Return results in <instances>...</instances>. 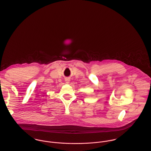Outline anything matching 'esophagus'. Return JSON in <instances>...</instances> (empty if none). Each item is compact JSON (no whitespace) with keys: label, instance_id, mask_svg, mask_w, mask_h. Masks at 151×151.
<instances>
[{"label":"esophagus","instance_id":"esophagus-1","mask_svg":"<svg viewBox=\"0 0 151 151\" xmlns=\"http://www.w3.org/2000/svg\"><path fill=\"white\" fill-rule=\"evenodd\" d=\"M69 81H70V80H69V79H65V81H66L67 83H69Z\"/></svg>","mask_w":151,"mask_h":151}]
</instances>
